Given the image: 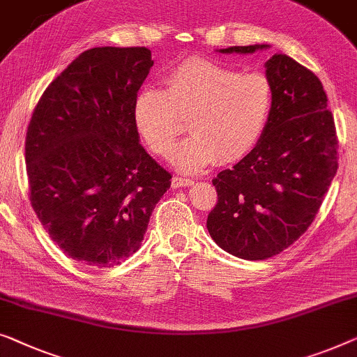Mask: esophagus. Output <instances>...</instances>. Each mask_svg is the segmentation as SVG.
Listing matches in <instances>:
<instances>
[{"label":"esophagus","instance_id":"1","mask_svg":"<svg viewBox=\"0 0 357 357\" xmlns=\"http://www.w3.org/2000/svg\"><path fill=\"white\" fill-rule=\"evenodd\" d=\"M188 185H193V178H185V177H174L172 178V188L188 187Z\"/></svg>","mask_w":357,"mask_h":357}]
</instances>
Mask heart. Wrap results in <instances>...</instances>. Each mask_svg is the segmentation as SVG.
I'll return each instance as SVG.
<instances>
[{
    "mask_svg": "<svg viewBox=\"0 0 357 357\" xmlns=\"http://www.w3.org/2000/svg\"><path fill=\"white\" fill-rule=\"evenodd\" d=\"M164 90L144 86L133 101V121L158 156L172 153L182 121L191 135L178 144L174 164L196 172L215 159L240 161L264 135L272 111V86L262 74L238 72L214 61L193 58L162 77Z\"/></svg>",
    "mask_w": 357,
    "mask_h": 357,
    "instance_id": "1",
    "label": "heart"
}]
</instances>
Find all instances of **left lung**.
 <instances>
[{
	"label": "left lung",
	"instance_id": "obj_1",
	"mask_svg": "<svg viewBox=\"0 0 357 357\" xmlns=\"http://www.w3.org/2000/svg\"><path fill=\"white\" fill-rule=\"evenodd\" d=\"M267 48L217 51L252 54ZM264 66L272 86L264 135L213 180L219 198L206 224L222 250L246 261L275 256L307 230L338 167L333 116L317 75L282 53Z\"/></svg>",
	"mask_w": 357,
	"mask_h": 357
}]
</instances>
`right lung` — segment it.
Wrapping results in <instances>:
<instances>
[{"label": "right lung", "instance_id": "1", "mask_svg": "<svg viewBox=\"0 0 357 357\" xmlns=\"http://www.w3.org/2000/svg\"><path fill=\"white\" fill-rule=\"evenodd\" d=\"M153 67L148 48L101 46L51 82L25 138L33 211L72 259L112 267L142 246L170 175L140 144L133 101Z\"/></svg>", "mask_w": 357, "mask_h": 357}]
</instances>
